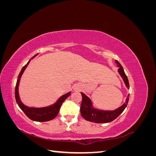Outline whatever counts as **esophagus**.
Masks as SVG:
<instances>
[{"label":"esophagus","mask_w":156,"mask_h":156,"mask_svg":"<svg viewBox=\"0 0 156 156\" xmlns=\"http://www.w3.org/2000/svg\"><path fill=\"white\" fill-rule=\"evenodd\" d=\"M79 90H80V87L79 86H75L74 87V90L75 91H79Z\"/></svg>","instance_id":"esophagus-1"}]
</instances>
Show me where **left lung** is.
<instances>
[{
  "instance_id": "left-lung-1",
  "label": "left lung",
  "mask_w": 156,
  "mask_h": 156,
  "mask_svg": "<svg viewBox=\"0 0 156 156\" xmlns=\"http://www.w3.org/2000/svg\"><path fill=\"white\" fill-rule=\"evenodd\" d=\"M116 63L117 66L119 67L118 72L123 79L126 87L129 89V84L128 79L126 76L123 68L117 60H116ZM81 94L82 95V103L80 110H81V116L87 121L99 124L108 123V122H111L115 120L124 111L127 105V103H128L129 98V94H128L126 98V101L124 104L114 111H103L94 108L90 99L87 97L84 93L81 92Z\"/></svg>"
}]
</instances>
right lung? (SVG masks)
Instances as JSON below:
<instances>
[{"instance_id": "add662e5", "label": "right lung", "mask_w": 156, "mask_h": 156, "mask_svg": "<svg viewBox=\"0 0 156 156\" xmlns=\"http://www.w3.org/2000/svg\"><path fill=\"white\" fill-rule=\"evenodd\" d=\"M37 55H35L34 56H33L32 59L34 58ZM30 62V60L27 62V64L25 66L22 68L20 74L18 75V79L17 81L16 90H15V97H16V102L18 104V106L20 107L21 109L24 112V113L27 116V117L29 118L30 120L36 121V122H47V121L51 120L54 119L58 115L61 105H62V103L66 99L70 96L71 92H68L67 94H66L62 96L57 101H56L55 103H54L53 105H51L48 107L35 108V107H29L25 105L21 101L20 95H19V92H18L19 84H20V79L22 75Z\"/></svg>"}]
</instances>
